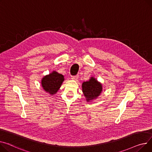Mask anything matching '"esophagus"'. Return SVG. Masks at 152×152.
I'll return each mask as SVG.
<instances>
[{
  "label": "esophagus",
  "instance_id": "esophagus-1",
  "mask_svg": "<svg viewBox=\"0 0 152 152\" xmlns=\"http://www.w3.org/2000/svg\"><path fill=\"white\" fill-rule=\"evenodd\" d=\"M78 75H76V76H72V80H76L77 79H78Z\"/></svg>",
  "mask_w": 152,
  "mask_h": 152
}]
</instances>
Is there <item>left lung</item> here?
<instances>
[{
    "label": "left lung",
    "instance_id": "obj_1",
    "mask_svg": "<svg viewBox=\"0 0 152 152\" xmlns=\"http://www.w3.org/2000/svg\"><path fill=\"white\" fill-rule=\"evenodd\" d=\"M82 90L87 102H91L96 99L102 92V84L94 77H91L88 81L83 83Z\"/></svg>",
    "mask_w": 152,
    "mask_h": 152
}]
</instances>
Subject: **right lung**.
Masks as SVG:
<instances>
[{
  "instance_id": "1",
  "label": "right lung",
  "mask_w": 152,
  "mask_h": 152,
  "mask_svg": "<svg viewBox=\"0 0 152 152\" xmlns=\"http://www.w3.org/2000/svg\"><path fill=\"white\" fill-rule=\"evenodd\" d=\"M64 80L65 78L62 75L57 73L56 71H53L42 78L41 84L46 92L50 95H54L61 87Z\"/></svg>"
}]
</instances>
